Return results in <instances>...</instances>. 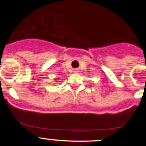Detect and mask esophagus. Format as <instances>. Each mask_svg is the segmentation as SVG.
<instances>
[{
    "label": "esophagus",
    "instance_id": "1",
    "mask_svg": "<svg viewBox=\"0 0 146 146\" xmlns=\"http://www.w3.org/2000/svg\"><path fill=\"white\" fill-rule=\"evenodd\" d=\"M74 72H78V70H77V69H75V70L74 71Z\"/></svg>",
    "mask_w": 146,
    "mask_h": 146
}]
</instances>
